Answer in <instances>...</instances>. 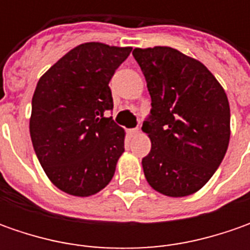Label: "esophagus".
<instances>
[{
    "mask_svg": "<svg viewBox=\"0 0 250 250\" xmlns=\"http://www.w3.org/2000/svg\"><path fill=\"white\" fill-rule=\"evenodd\" d=\"M139 133V128H133V129H128V135L129 136H136Z\"/></svg>",
    "mask_w": 250,
    "mask_h": 250,
    "instance_id": "obj_1",
    "label": "esophagus"
}]
</instances>
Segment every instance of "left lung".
<instances>
[{
    "instance_id": "1",
    "label": "left lung",
    "mask_w": 250,
    "mask_h": 250,
    "mask_svg": "<svg viewBox=\"0 0 250 250\" xmlns=\"http://www.w3.org/2000/svg\"><path fill=\"white\" fill-rule=\"evenodd\" d=\"M146 78L151 110L142 130L151 142L142 160L154 190L189 196L206 185L229 143V103L223 86L200 61L172 47L135 48Z\"/></svg>"
}]
</instances>
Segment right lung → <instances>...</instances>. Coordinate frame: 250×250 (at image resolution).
Listing matches in <instances>:
<instances>
[{"mask_svg":"<svg viewBox=\"0 0 250 250\" xmlns=\"http://www.w3.org/2000/svg\"><path fill=\"white\" fill-rule=\"evenodd\" d=\"M130 51L79 44L37 82L29 124L33 149L48 179L68 195H96L114 177L125 130L105 117L114 107L108 83Z\"/></svg>","mask_w":250,"mask_h":250,"instance_id":"1","label":"right lung"}]
</instances>
